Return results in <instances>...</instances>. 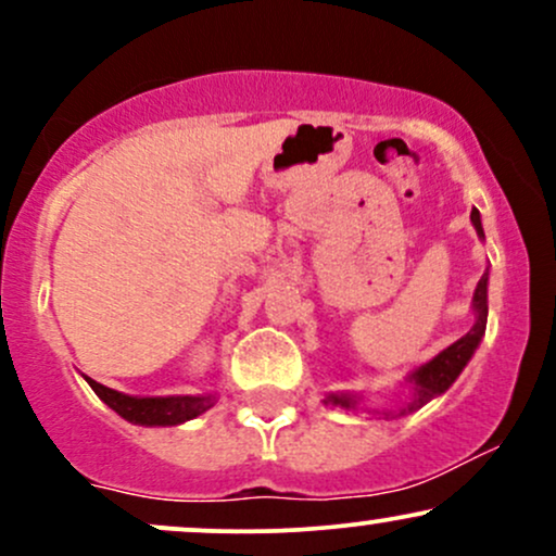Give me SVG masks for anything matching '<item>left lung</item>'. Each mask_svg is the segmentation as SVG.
<instances>
[{
  "mask_svg": "<svg viewBox=\"0 0 556 556\" xmlns=\"http://www.w3.org/2000/svg\"><path fill=\"white\" fill-rule=\"evenodd\" d=\"M470 222H473L478 238L486 240V235H483V227H481V214H478V208L470 212ZM473 327L465 337H460L457 342H452L450 348H444L442 353L433 355L431 361L420 363V366L413 368L410 374L405 376V381L410 384V400L405 402V405L400 407V410H381V416H407V413L418 410V407H424L426 402H431L433 397H439V394H444L446 389L455 384L457 376L463 374V368L468 366V361L473 358V353L478 350V344H481L483 334H486V316H489V269L483 271L481 282H478L476 292H473ZM363 394H350V392H340V394H327L324 397V405L327 407H342V410H358ZM368 410V407H366ZM368 413H379V410H368Z\"/></svg>",
  "mask_w": 556,
  "mask_h": 556,
  "instance_id": "obj_1",
  "label": "left lung"
}]
</instances>
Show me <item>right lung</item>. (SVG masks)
<instances>
[{
  "instance_id": "right-lung-1",
  "label": "right lung",
  "mask_w": 556,
  "mask_h": 556,
  "mask_svg": "<svg viewBox=\"0 0 556 556\" xmlns=\"http://www.w3.org/2000/svg\"><path fill=\"white\" fill-rule=\"evenodd\" d=\"M88 387L99 394L101 402L112 407L119 418L130 420L136 426H180L185 420H193L214 407L216 394H169V397H136L110 389L91 376H83Z\"/></svg>"
}]
</instances>
